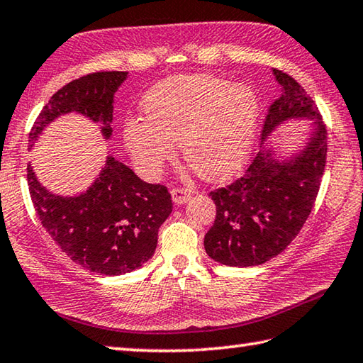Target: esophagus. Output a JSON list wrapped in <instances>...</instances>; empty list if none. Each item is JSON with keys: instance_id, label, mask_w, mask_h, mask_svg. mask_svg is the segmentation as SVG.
I'll list each match as a JSON object with an SVG mask.
<instances>
[{"instance_id": "obj_1", "label": "esophagus", "mask_w": 363, "mask_h": 363, "mask_svg": "<svg viewBox=\"0 0 363 363\" xmlns=\"http://www.w3.org/2000/svg\"><path fill=\"white\" fill-rule=\"evenodd\" d=\"M171 199L176 204H184L187 203L190 199H192V194L189 192L187 189H179V187H174L171 190Z\"/></svg>"}]
</instances>
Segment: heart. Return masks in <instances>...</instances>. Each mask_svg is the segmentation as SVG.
Returning a JSON list of instances; mask_svg holds the SVG:
<instances>
[{"label": "heart", "instance_id": "1", "mask_svg": "<svg viewBox=\"0 0 363 363\" xmlns=\"http://www.w3.org/2000/svg\"><path fill=\"white\" fill-rule=\"evenodd\" d=\"M143 118H127L123 140L147 176L160 174L181 154L203 179L222 181L236 173L252 149L259 100L247 85L209 74L163 79L143 98Z\"/></svg>", "mask_w": 363, "mask_h": 363}]
</instances>
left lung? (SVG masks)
<instances>
[{
    "label": "left lung",
    "mask_w": 363,
    "mask_h": 363,
    "mask_svg": "<svg viewBox=\"0 0 363 363\" xmlns=\"http://www.w3.org/2000/svg\"><path fill=\"white\" fill-rule=\"evenodd\" d=\"M281 95L268 108L262 140L289 118H311L313 135L298 155L279 160L263 147L245 174L209 192L216 220L204 235L211 259L228 267H255L281 254L306 222L318 196L327 159V130L305 89L273 69Z\"/></svg>",
    "instance_id": "8db88e82"
}]
</instances>
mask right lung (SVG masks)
<instances>
[{
  "mask_svg": "<svg viewBox=\"0 0 363 363\" xmlns=\"http://www.w3.org/2000/svg\"><path fill=\"white\" fill-rule=\"evenodd\" d=\"M127 71L82 76L52 95L30 131V146L57 117L79 113L113 135L114 94ZM30 196L39 220L62 250L89 272L117 276L140 268L154 255L162 223L173 211L168 189L147 184L127 164L108 157L95 182L76 196H60L41 186L26 168Z\"/></svg>",
  "mask_w": 363,
  "mask_h": 363,
  "instance_id": "1",
  "label": "right lung"
}]
</instances>
